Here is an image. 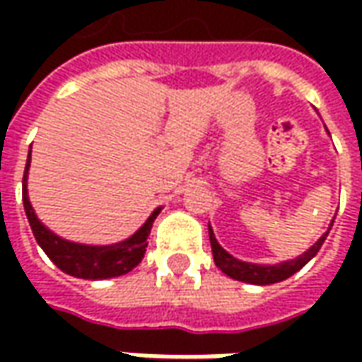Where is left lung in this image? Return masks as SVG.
Returning <instances> with one entry per match:
<instances>
[{"mask_svg": "<svg viewBox=\"0 0 362 362\" xmlns=\"http://www.w3.org/2000/svg\"><path fill=\"white\" fill-rule=\"evenodd\" d=\"M332 221H334V219H332ZM330 228H332V223H330ZM330 228H328V231H330ZM328 231L318 240V242L314 243L308 252H304V254L296 257V259H290V262L278 264V266H259V264H247V262H242V259H235V257L230 256V254L217 243L211 228H209V242H211V252H214L216 266L223 272V274H228L230 278L240 280V282L266 286L274 284V282H282L286 278H290L292 274H296L302 266H306V264L318 254V250L322 247V243L327 240Z\"/></svg>", "mask_w": 362, "mask_h": 362, "instance_id": "8db88e82", "label": "left lung"}]
</instances>
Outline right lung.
<instances>
[{"mask_svg": "<svg viewBox=\"0 0 362 362\" xmlns=\"http://www.w3.org/2000/svg\"><path fill=\"white\" fill-rule=\"evenodd\" d=\"M28 167H30V157L23 171V187H21V197H23V209L30 221V228L34 231L35 242L46 252V256L66 274L84 278V280H106V278H117L127 272H131L134 266L141 264V259L146 252V238L151 233L153 221L159 216L160 209H155L153 216L145 221V226L136 231L132 238L124 242L115 243V245H103V247H92V245H80V243L66 242L62 238L54 235L48 228H44L28 199V189H25V179H28Z\"/></svg>", "mask_w": 362, "mask_h": 362, "instance_id": "1", "label": "right lung"}]
</instances>
